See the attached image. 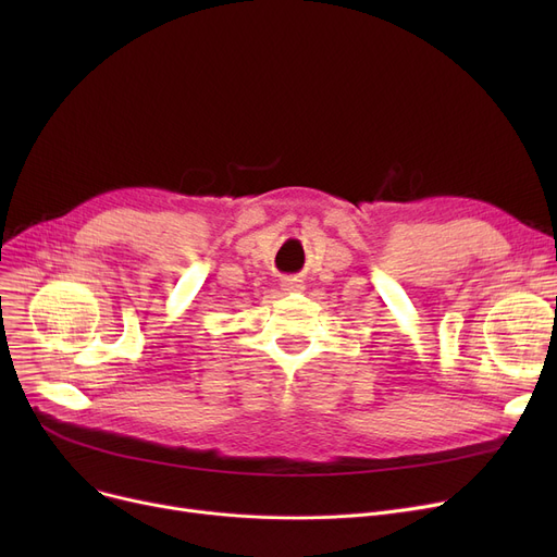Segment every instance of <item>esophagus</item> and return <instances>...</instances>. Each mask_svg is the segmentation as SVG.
<instances>
[{"mask_svg": "<svg viewBox=\"0 0 557 557\" xmlns=\"http://www.w3.org/2000/svg\"><path fill=\"white\" fill-rule=\"evenodd\" d=\"M282 286H284V290H300V288H302V280L286 277V280L282 282Z\"/></svg>", "mask_w": 557, "mask_h": 557, "instance_id": "1", "label": "esophagus"}]
</instances>
